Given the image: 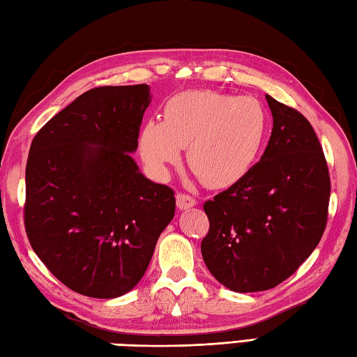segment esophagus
I'll return each mask as SVG.
<instances>
[{"instance_id": "obj_1", "label": "esophagus", "mask_w": 357, "mask_h": 357, "mask_svg": "<svg viewBox=\"0 0 357 357\" xmlns=\"http://www.w3.org/2000/svg\"><path fill=\"white\" fill-rule=\"evenodd\" d=\"M175 199H177V207L180 210L191 208V207H195V205H196V199L190 196V195H185V192H178L177 197H175Z\"/></svg>"}]
</instances>
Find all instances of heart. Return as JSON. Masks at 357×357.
<instances>
[{"mask_svg": "<svg viewBox=\"0 0 357 357\" xmlns=\"http://www.w3.org/2000/svg\"><path fill=\"white\" fill-rule=\"evenodd\" d=\"M268 128V112L257 98L186 91L167 100L162 122H144L139 149L144 161L162 175L188 146L186 158L196 177L210 188H226L257 162Z\"/></svg>", "mask_w": 357, "mask_h": 357, "instance_id": "b5f03b06", "label": "heart"}]
</instances>
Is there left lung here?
Wrapping results in <instances>:
<instances>
[{
	"label": "left lung",
	"mask_w": 357,
	"mask_h": 357,
	"mask_svg": "<svg viewBox=\"0 0 357 357\" xmlns=\"http://www.w3.org/2000/svg\"><path fill=\"white\" fill-rule=\"evenodd\" d=\"M270 142L238 182L204 204L210 229L205 265L227 289H274L320 243L328 222L331 178L323 147L301 112L266 96Z\"/></svg>",
	"instance_id": "left-lung-1"
}]
</instances>
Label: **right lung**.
I'll return each instance as SVG.
<instances>
[{
  "mask_svg": "<svg viewBox=\"0 0 357 357\" xmlns=\"http://www.w3.org/2000/svg\"><path fill=\"white\" fill-rule=\"evenodd\" d=\"M149 103L147 84L93 87L31 142L28 240L79 295L109 299L133 289L174 218V190L150 182L130 156Z\"/></svg>",
  "mask_w": 357,
  "mask_h": 357,
  "instance_id": "1",
  "label": "right lung"
}]
</instances>
